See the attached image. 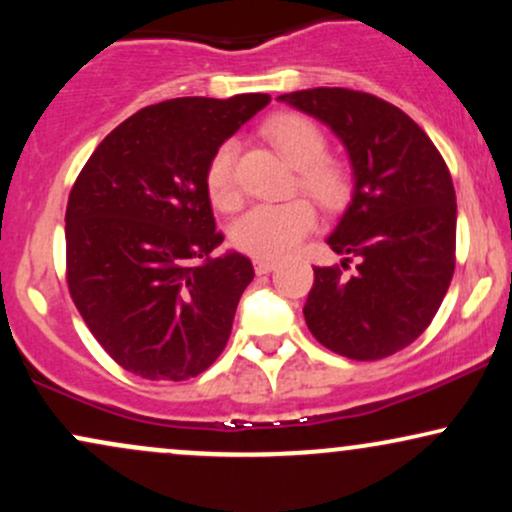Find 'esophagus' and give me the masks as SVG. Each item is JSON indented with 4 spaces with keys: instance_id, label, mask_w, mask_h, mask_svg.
I'll list each match as a JSON object with an SVG mask.
<instances>
[{
    "instance_id": "obj_1",
    "label": "esophagus",
    "mask_w": 512,
    "mask_h": 512,
    "mask_svg": "<svg viewBox=\"0 0 512 512\" xmlns=\"http://www.w3.org/2000/svg\"><path fill=\"white\" fill-rule=\"evenodd\" d=\"M276 267V262L272 260H255V272L257 274H269Z\"/></svg>"
}]
</instances>
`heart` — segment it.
<instances>
[{
	"mask_svg": "<svg viewBox=\"0 0 512 512\" xmlns=\"http://www.w3.org/2000/svg\"><path fill=\"white\" fill-rule=\"evenodd\" d=\"M262 134L293 168H298V187L322 209L344 207L351 195V175L327 154V134L310 117L279 113L262 125ZM238 144L223 142L209 158L207 192L214 207L236 209L240 190L236 182ZM315 223V211L305 199L284 204H260L245 211L233 223L231 240L245 255L274 260L296 248Z\"/></svg>",
	"mask_w": 512,
	"mask_h": 512,
	"instance_id": "1",
	"label": "heart"
}]
</instances>
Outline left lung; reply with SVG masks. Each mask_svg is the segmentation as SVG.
Returning <instances> with one entry per match:
<instances>
[{
    "instance_id": "left-lung-1",
    "label": "left lung",
    "mask_w": 512,
    "mask_h": 512,
    "mask_svg": "<svg viewBox=\"0 0 512 512\" xmlns=\"http://www.w3.org/2000/svg\"><path fill=\"white\" fill-rule=\"evenodd\" d=\"M327 125L354 170L351 202L327 245L356 257V272L315 267L303 315L334 354L375 361L397 354L431 325L455 272L457 204L450 170L407 113L351 88L279 96Z\"/></svg>"
}]
</instances>
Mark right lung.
<instances>
[{
  "instance_id": "obj_1",
  "label": "right lung",
  "mask_w": 512,
  "mask_h": 512,
  "mask_svg": "<svg viewBox=\"0 0 512 512\" xmlns=\"http://www.w3.org/2000/svg\"><path fill=\"white\" fill-rule=\"evenodd\" d=\"M269 101L240 93L149 105L81 168L64 216L69 293L98 344L129 373L195 378L231 337L255 269L233 250L211 257L223 236L207 166Z\"/></svg>"
}]
</instances>
